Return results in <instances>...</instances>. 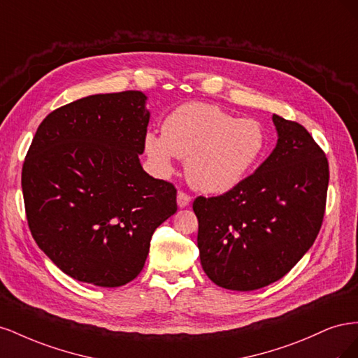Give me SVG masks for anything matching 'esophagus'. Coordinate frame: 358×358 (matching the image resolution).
<instances>
[{
	"label": "esophagus",
	"instance_id": "obj_1",
	"mask_svg": "<svg viewBox=\"0 0 358 358\" xmlns=\"http://www.w3.org/2000/svg\"><path fill=\"white\" fill-rule=\"evenodd\" d=\"M176 201H178V206H179V208H187V206L191 203V197L188 196L187 192L179 191V192H178V199H176Z\"/></svg>",
	"mask_w": 358,
	"mask_h": 358
}]
</instances>
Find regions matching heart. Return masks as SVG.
I'll return each mask as SVG.
<instances>
[{
    "mask_svg": "<svg viewBox=\"0 0 358 358\" xmlns=\"http://www.w3.org/2000/svg\"><path fill=\"white\" fill-rule=\"evenodd\" d=\"M143 146L157 176H170L175 159L187 158L191 185L222 194L255 167L266 148V133L252 117H236L208 103H187L166 117L162 134L148 131Z\"/></svg>",
    "mask_w": 358,
    "mask_h": 358,
    "instance_id": "heart-1",
    "label": "heart"
}]
</instances>
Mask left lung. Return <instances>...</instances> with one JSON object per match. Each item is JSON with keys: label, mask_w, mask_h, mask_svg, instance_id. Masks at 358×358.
Here are the masks:
<instances>
[{"label": "left lung", "mask_w": 358, "mask_h": 358, "mask_svg": "<svg viewBox=\"0 0 358 358\" xmlns=\"http://www.w3.org/2000/svg\"><path fill=\"white\" fill-rule=\"evenodd\" d=\"M272 119L278 142L255 173L192 204L201 267L227 289L252 291L285 276L315 242L324 218L326 155L305 127Z\"/></svg>", "instance_id": "left-lung-1"}]
</instances>
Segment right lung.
Segmentation results:
<instances>
[{
	"label": "right lung",
	"instance_id": "1",
	"mask_svg": "<svg viewBox=\"0 0 358 358\" xmlns=\"http://www.w3.org/2000/svg\"><path fill=\"white\" fill-rule=\"evenodd\" d=\"M140 91L96 94L49 113L22 169L27 220L64 273L96 287L133 280L176 189L140 164L150 112Z\"/></svg>",
	"mask_w": 358,
	"mask_h": 358
}]
</instances>
